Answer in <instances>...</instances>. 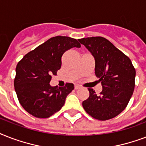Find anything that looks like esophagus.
<instances>
[{"instance_id": "34e87169", "label": "esophagus", "mask_w": 146, "mask_h": 146, "mask_svg": "<svg viewBox=\"0 0 146 146\" xmlns=\"http://www.w3.org/2000/svg\"><path fill=\"white\" fill-rule=\"evenodd\" d=\"M74 88H75L76 90H77V89H80V86H78V85H76L75 86H74Z\"/></svg>"}]
</instances>
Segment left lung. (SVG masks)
Instances as JSON below:
<instances>
[{"mask_svg": "<svg viewBox=\"0 0 146 146\" xmlns=\"http://www.w3.org/2000/svg\"><path fill=\"white\" fill-rule=\"evenodd\" d=\"M79 41L95 57V73L103 89L99 96L88 89L89 97L82 102V107L97 120L115 117L126 108L133 96L136 70L129 57L105 38H83Z\"/></svg>", "mask_w": 146, "mask_h": 146, "instance_id": "8db88e82", "label": "left lung"}]
</instances>
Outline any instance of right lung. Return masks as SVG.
<instances>
[{
  "instance_id": "obj_1",
  "label": "right lung",
  "mask_w": 146,
  "mask_h": 146,
  "mask_svg": "<svg viewBox=\"0 0 146 146\" xmlns=\"http://www.w3.org/2000/svg\"><path fill=\"white\" fill-rule=\"evenodd\" d=\"M80 48L75 38L55 36L26 54L16 67L14 89L22 107L38 118H48L64 106L73 83L51 86L52 76L61 66L62 55L72 48Z\"/></svg>"
}]
</instances>
